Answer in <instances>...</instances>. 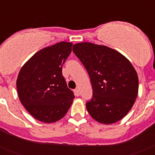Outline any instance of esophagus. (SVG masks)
Wrapping results in <instances>:
<instances>
[{"label":"esophagus","mask_w":155,"mask_h":155,"mask_svg":"<svg viewBox=\"0 0 155 155\" xmlns=\"http://www.w3.org/2000/svg\"><path fill=\"white\" fill-rule=\"evenodd\" d=\"M74 94L76 96H79V95H80V91H79L78 88H76V89H74Z\"/></svg>","instance_id":"34e87169"}]
</instances>
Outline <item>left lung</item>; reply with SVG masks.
Listing matches in <instances>:
<instances>
[{
	"mask_svg": "<svg viewBox=\"0 0 155 155\" xmlns=\"http://www.w3.org/2000/svg\"><path fill=\"white\" fill-rule=\"evenodd\" d=\"M73 52L90 77L93 95L86 108L94 120L112 124L123 119L134 105L138 77L131 63L111 48L91 42L73 46Z\"/></svg>",
	"mask_w": 155,
	"mask_h": 155,
	"instance_id": "8db88e82",
	"label": "left lung"
}]
</instances>
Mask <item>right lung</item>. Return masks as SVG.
Listing matches in <instances>:
<instances>
[{"mask_svg": "<svg viewBox=\"0 0 155 155\" xmlns=\"http://www.w3.org/2000/svg\"><path fill=\"white\" fill-rule=\"evenodd\" d=\"M72 43L61 42L43 48L23 65L18 76L21 104L39 121L50 124L62 119L74 98L62 74Z\"/></svg>", "mask_w": 155, "mask_h": 155, "instance_id": "obj_1", "label": "right lung"}]
</instances>
